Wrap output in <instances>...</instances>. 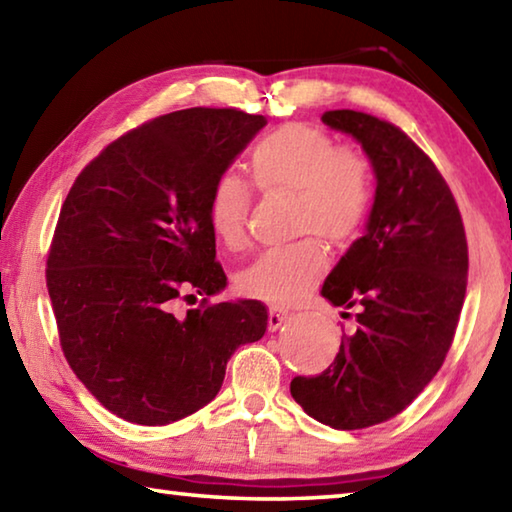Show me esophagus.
I'll return each instance as SVG.
<instances>
[{"instance_id": "34e87169", "label": "esophagus", "mask_w": 512, "mask_h": 512, "mask_svg": "<svg viewBox=\"0 0 512 512\" xmlns=\"http://www.w3.org/2000/svg\"><path fill=\"white\" fill-rule=\"evenodd\" d=\"M289 311L287 309H280V307H271L268 309V329L275 332V329H280L284 323L289 320Z\"/></svg>"}]
</instances>
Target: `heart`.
Returning <instances> with one entry per match:
<instances>
[{
	"label": "heart",
	"mask_w": 512,
	"mask_h": 512,
	"mask_svg": "<svg viewBox=\"0 0 512 512\" xmlns=\"http://www.w3.org/2000/svg\"><path fill=\"white\" fill-rule=\"evenodd\" d=\"M250 183L262 194H291V232L305 235L287 246L259 253L237 275L248 298L287 307L307 296L325 275V244L343 248L359 237L372 207V169L350 146L309 124H284L264 135L248 153ZM253 192L244 178L221 171L207 192L205 214L221 246L239 250Z\"/></svg>",
	"instance_id": "1"
}]
</instances>
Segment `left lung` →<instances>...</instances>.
<instances>
[{"label": "left lung", "instance_id": "left-lung-1", "mask_svg": "<svg viewBox=\"0 0 512 512\" xmlns=\"http://www.w3.org/2000/svg\"><path fill=\"white\" fill-rule=\"evenodd\" d=\"M323 121L361 142L377 189L366 235L323 284L332 305L359 307V325L327 370L293 377L291 395L314 420L352 431L395 418L443 366L470 259L452 189L400 126L359 110Z\"/></svg>", "mask_w": 512, "mask_h": 512}]
</instances>
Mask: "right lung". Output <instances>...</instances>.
I'll return each mask as SVG.
<instances>
[{"label": "right lung", "instance_id": "obj_1", "mask_svg": "<svg viewBox=\"0 0 512 512\" xmlns=\"http://www.w3.org/2000/svg\"><path fill=\"white\" fill-rule=\"evenodd\" d=\"M264 126L237 108L144 121L76 176L60 207L47 255L60 348L119 418L160 427L203 409L239 345L266 332L262 302L207 300L225 273L205 214L212 180ZM196 295L198 308L175 314Z\"/></svg>", "mask_w": 512, "mask_h": 512}]
</instances>
